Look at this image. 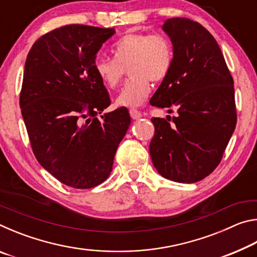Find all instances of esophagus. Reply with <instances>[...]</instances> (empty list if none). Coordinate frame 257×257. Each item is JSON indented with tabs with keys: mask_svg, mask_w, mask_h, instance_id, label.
Masks as SVG:
<instances>
[{
	"mask_svg": "<svg viewBox=\"0 0 257 257\" xmlns=\"http://www.w3.org/2000/svg\"><path fill=\"white\" fill-rule=\"evenodd\" d=\"M129 113H130V116H132L133 119H139V118H142V113L139 112L138 110H136V108H130L129 110Z\"/></svg>",
	"mask_w": 257,
	"mask_h": 257,
	"instance_id": "obj_1",
	"label": "esophagus"
}]
</instances>
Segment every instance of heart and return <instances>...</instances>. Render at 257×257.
I'll list each match as a JSON object with an SVG mask.
<instances>
[{"instance_id":"heart-1","label":"heart","mask_w":257,"mask_h":257,"mask_svg":"<svg viewBox=\"0 0 257 257\" xmlns=\"http://www.w3.org/2000/svg\"><path fill=\"white\" fill-rule=\"evenodd\" d=\"M114 59H97L94 69L107 88H115L128 69L130 78L121 89L116 104L136 107L151 93V82L168 77L173 63L172 43L162 34L129 33L112 47Z\"/></svg>"}]
</instances>
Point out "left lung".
<instances>
[{"label":"left lung","instance_id":"left-lung-1","mask_svg":"<svg viewBox=\"0 0 257 257\" xmlns=\"http://www.w3.org/2000/svg\"><path fill=\"white\" fill-rule=\"evenodd\" d=\"M162 28L171 38L173 63L150 103L177 115L151 119L155 133L150 154L161 176L191 184L215 170L236 128L233 79L201 24L172 18Z\"/></svg>","mask_w":257,"mask_h":257}]
</instances>
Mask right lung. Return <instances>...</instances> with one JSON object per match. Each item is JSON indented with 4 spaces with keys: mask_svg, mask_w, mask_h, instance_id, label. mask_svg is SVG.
I'll list each match as a JSON object with an SVG mask.
<instances>
[{
    "mask_svg": "<svg viewBox=\"0 0 257 257\" xmlns=\"http://www.w3.org/2000/svg\"><path fill=\"white\" fill-rule=\"evenodd\" d=\"M113 28L67 25L34 43L25 63L21 114L35 158L60 182L88 189L107 179L132 122L125 107L110 106L95 72L96 53Z\"/></svg>",
    "mask_w": 257,
    "mask_h": 257,
    "instance_id": "right-lung-1",
    "label": "right lung"
}]
</instances>
